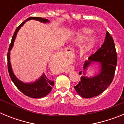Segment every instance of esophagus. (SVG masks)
Returning <instances> with one entry per match:
<instances>
[{
  "label": "esophagus",
  "mask_w": 124,
  "mask_h": 124,
  "mask_svg": "<svg viewBox=\"0 0 124 124\" xmlns=\"http://www.w3.org/2000/svg\"><path fill=\"white\" fill-rule=\"evenodd\" d=\"M63 52L66 53H68L69 54H73V52H74V50L72 48H66L64 49Z\"/></svg>",
  "instance_id": "34e87169"
}]
</instances>
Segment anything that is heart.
I'll return each mask as SVG.
<instances>
[{"label":"heart","mask_w":124,"mask_h":124,"mask_svg":"<svg viewBox=\"0 0 124 124\" xmlns=\"http://www.w3.org/2000/svg\"><path fill=\"white\" fill-rule=\"evenodd\" d=\"M94 32L90 29H83L79 35L78 39L81 41H85L90 38L93 35ZM96 45V40L94 38H91L90 41L87 44L86 46V51L87 52H90L94 48Z\"/></svg>","instance_id":"b5f03b06"}]
</instances>
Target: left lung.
<instances>
[{
  "label": "left lung",
  "mask_w": 124,
  "mask_h": 124,
  "mask_svg": "<svg viewBox=\"0 0 124 124\" xmlns=\"http://www.w3.org/2000/svg\"><path fill=\"white\" fill-rule=\"evenodd\" d=\"M88 60L84 64V71L93 61L99 62L101 68L100 73L93 77L82 76L81 81L74 87L78 94L84 98H91L101 94L113 81L117 55L113 38L108 31L106 32L102 45L94 54L89 57ZM81 73L82 71L79 72V74Z\"/></svg>",
  "instance_id": "1"
}]
</instances>
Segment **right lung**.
<instances>
[{
    "mask_svg": "<svg viewBox=\"0 0 124 124\" xmlns=\"http://www.w3.org/2000/svg\"><path fill=\"white\" fill-rule=\"evenodd\" d=\"M35 20L37 21H40L41 22L46 23L49 22V20L48 19L43 18L41 17H31L26 19L24 22H23L15 30V32L14 33L12 41H11L10 45L9 46L8 48V52L7 53V66H8V71L9 73V76L11 79L14 83L15 86L19 89L23 94L27 96L30 97L32 98H41L48 94L50 91L52 89V87L54 85V81L49 79L46 76L45 74H43L40 77V79H38L37 81L32 83H24L20 81L19 79L17 78L15 74H14L12 71V69L11 67L10 61V51L11 49L12 48V46L14 45V42L15 41V39L16 38L17 32L19 30V29L21 28V27L25 23V22L28 21L30 20Z\"/></svg>",
    "mask_w": 124,
    "mask_h": 124,
    "instance_id": "add662e5",
    "label": "right lung"
}]
</instances>
